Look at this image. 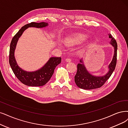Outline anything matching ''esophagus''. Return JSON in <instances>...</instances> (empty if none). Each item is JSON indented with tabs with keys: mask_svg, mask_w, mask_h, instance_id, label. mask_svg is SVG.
Listing matches in <instances>:
<instances>
[{
	"mask_svg": "<svg viewBox=\"0 0 128 128\" xmlns=\"http://www.w3.org/2000/svg\"><path fill=\"white\" fill-rule=\"evenodd\" d=\"M65 60L67 62H70L71 61V59H70V58H66Z\"/></svg>",
	"mask_w": 128,
	"mask_h": 128,
	"instance_id": "34e87169",
	"label": "esophagus"
}]
</instances>
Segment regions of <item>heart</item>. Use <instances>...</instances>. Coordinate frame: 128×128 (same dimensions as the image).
Returning <instances> with one entry per match:
<instances>
[{
    "mask_svg": "<svg viewBox=\"0 0 128 128\" xmlns=\"http://www.w3.org/2000/svg\"><path fill=\"white\" fill-rule=\"evenodd\" d=\"M86 39V36L81 34H75L70 37L68 40V42L71 44H77L81 42Z\"/></svg>",
    "mask_w": 128,
    "mask_h": 128,
    "instance_id": "b5f03b06",
    "label": "heart"
}]
</instances>
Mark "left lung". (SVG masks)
Segmentation results:
<instances>
[{
  "label": "left lung",
  "mask_w": 128,
  "mask_h": 128,
  "mask_svg": "<svg viewBox=\"0 0 128 128\" xmlns=\"http://www.w3.org/2000/svg\"><path fill=\"white\" fill-rule=\"evenodd\" d=\"M108 37L111 38L110 43L114 47V53L113 60L108 66L109 70L108 73L103 76H94L87 71L83 64L78 63L77 65V72L74 76L75 82L78 88L84 90L100 88L104 84L114 71L116 64L118 45L114 37H113L111 34ZM80 62L82 63V60H80Z\"/></svg>",
  "instance_id": "left-lung-1"
}]
</instances>
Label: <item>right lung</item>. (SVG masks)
I'll return each mask as SVG.
<instances>
[{"instance_id":"add662e5","label":"right lung","mask_w":128,"mask_h":128,"mask_svg":"<svg viewBox=\"0 0 128 128\" xmlns=\"http://www.w3.org/2000/svg\"><path fill=\"white\" fill-rule=\"evenodd\" d=\"M48 25L47 22H32L22 27L12 40L9 50V62L16 78L24 84L30 86H43L48 82L54 73V70L61 62V58H51L47 63L39 70L35 72H28L18 67L14 57V51L17 42L22 32L27 28L34 27L42 28Z\"/></svg>"}]
</instances>
